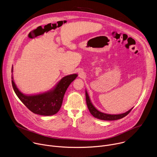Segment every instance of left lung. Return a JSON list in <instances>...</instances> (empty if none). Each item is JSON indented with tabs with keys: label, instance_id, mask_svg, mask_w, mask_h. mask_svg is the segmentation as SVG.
<instances>
[{
	"label": "left lung",
	"instance_id": "obj_1",
	"mask_svg": "<svg viewBox=\"0 0 157 157\" xmlns=\"http://www.w3.org/2000/svg\"><path fill=\"white\" fill-rule=\"evenodd\" d=\"M86 104L88 107V109L90 112V113L95 117L97 119H99L100 120H103V121H115V120H118L120 119H122L128 115L129 114L130 112L133 109L131 108L130 110L127 111L125 113L120 114H105L104 113H102V112L98 110L93 104L92 102L91 101L90 98H89V96L87 94V91L86 90Z\"/></svg>",
	"mask_w": 157,
	"mask_h": 157
}]
</instances>
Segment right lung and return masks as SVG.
Listing matches in <instances>:
<instances>
[{
	"instance_id": "right-lung-1",
	"label": "right lung",
	"mask_w": 157,
	"mask_h": 157,
	"mask_svg": "<svg viewBox=\"0 0 157 157\" xmlns=\"http://www.w3.org/2000/svg\"><path fill=\"white\" fill-rule=\"evenodd\" d=\"M13 72V67L12 73ZM77 74L70 75L63 77L50 90L37 94L26 95L17 88L12 76V84L13 90L24 104L32 113L41 116H53L56 114L61 108L66 89L77 78Z\"/></svg>"
}]
</instances>
